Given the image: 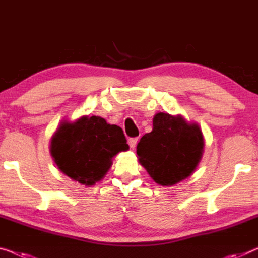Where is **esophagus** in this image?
<instances>
[{
    "label": "esophagus",
    "instance_id": "esophagus-1",
    "mask_svg": "<svg viewBox=\"0 0 258 258\" xmlns=\"http://www.w3.org/2000/svg\"><path fill=\"white\" fill-rule=\"evenodd\" d=\"M137 142H138V138H130V139H128V145H130V147H131V148H134V147H136Z\"/></svg>",
    "mask_w": 258,
    "mask_h": 258
}]
</instances>
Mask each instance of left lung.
<instances>
[{
	"label": "left lung",
	"mask_w": 258,
	"mask_h": 258,
	"mask_svg": "<svg viewBox=\"0 0 258 258\" xmlns=\"http://www.w3.org/2000/svg\"><path fill=\"white\" fill-rule=\"evenodd\" d=\"M203 134L196 124L160 112L153 119V131L137 147L140 163L161 185H174L197 167L203 153Z\"/></svg>",
	"instance_id": "obj_1"
}]
</instances>
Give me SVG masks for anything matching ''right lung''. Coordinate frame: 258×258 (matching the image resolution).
<instances>
[{"label": "right lung", "mask_w": 258, "mask_h": 258, "mask_svg": "<svg viewBox=\"0 0 258 258\" xmlns=\"http://www.w3.org/2000/svg\"><path fill=\"white\" fill-rule=\"evenodd\" d=\"M127 149L122 130L96 116L62 124L51 144L52 156L60 170L86 185H92L104 177L111 159Z\"/></svg>", "instance_id": "1"}]
</instances>
